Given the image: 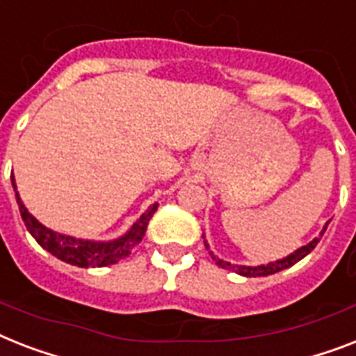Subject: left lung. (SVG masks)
<instances>
[{
    "label": "left lung",
    "mask_w": 356,
    "mask_h": 356,
    "mask_svg": "<svg viewBox=\"0 0 356 356\" xmlns=\"http://www.w3.org/2000/svg\"><path fill=\"white\" fill-rule=\"evenodd\" d=\"M327 225H329V221L325 223V227L320 230L318 238H314L313 241H309L307 245H303V247L296 248L293 254H289V256H285V258H282V259H276V261H268L267 265H256V267H250V265H232L230 261H225V259L218 258V256H216V254L210 250V245H208V241L204 239V236H203V239H204V247H207L208 254H210L213 261H216V265H219L221 268H228V270H232V273L241 274V276H247V278H258V276H270V274H276V273H280V270H285V268L293 267L294 263H298L300 259L305 258V256H307V254L311 252V250H313L316 245H318L320 238H322L323 232H325Z\"/></svg>",
    "instance_id": "obj_1"
}]
</instances>
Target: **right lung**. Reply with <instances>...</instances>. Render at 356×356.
Listing matches in <instances>:
<instances>
[{
  "label": "right lung",
  "instance_id": "obj_1",
  "mask_svg": "<svg viewBox=\"0 0 356 356\" xmlns=\"http://www.w3.org/2000/svg\"><path fill=\"white\" fill-rule=\"evenodd\" d=\"M10 181H13V188L14 192H16V203L19 207L23 223H25L27 230L31 232V236L36 239L38 245L45 248L53 256H56L58 259L82 268L108 267V265H113V263L128 258L129 254L133 252V248L143 241L149 219H152V216L155 213V210L159 207V203L149 204L148 210L131 225L128 232L122 234L117 239L95 241V239L73 238V236H67V234L54 232V230H51L45 225L40 223L33 213L25 208V204H23L22 197H19L18 193V188H16V179H14V175H10Z\"/></svg>",
  "mask_w": 356,
  "mask_h": 356
}]
</instances>
